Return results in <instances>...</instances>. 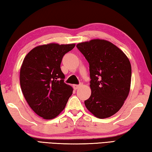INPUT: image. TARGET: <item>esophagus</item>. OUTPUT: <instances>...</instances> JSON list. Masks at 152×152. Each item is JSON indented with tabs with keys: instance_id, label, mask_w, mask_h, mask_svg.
I'll return each instance as SVG.
<instances>
[{
	"instance_id": "obj_1",
	"label": "esophagus",
	"mask_w": 152,
	"mask_h": 152,
	"mask_svg": "<svg viewBox=\"0 0 152 152\" xmlns=\"http://www.w3.org/2000/svg\"><path fill=\"white\" fill-rule=\"evenodd\" d=\"M82 86V84H74L73 85V88L75 89V90H76V89H78V88H80V86Z\"/></svg>"
}]
</instances>
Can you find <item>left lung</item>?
<instances>
[{
	"label": "left lung",
	"instance_id": "left-lung-1",
	"mask_svg": "<svg viewBox=\"0 0 152 152\" xmlns=\"http://www.w3.org/2000/svg\"><path fill=\"white\" fill-rule=\"evenodd\" d=\"M77 48L89 63L91 95L84 104L99 119L111 117L124 104L130 91L132 66L123 51L109 41L92 39Z\"/></svg>",
	"mask_w": 152,
	"mask_h": 152
}]
</instances>
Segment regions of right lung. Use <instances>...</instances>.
I'll return each instance as SVG.
<instances>
[{"label":"right lung","instance_id":"add662e5","mask_svg":"<svg viewBox=\"0 0 152 152\" xmlns=\"http://www.w3.org/2000/svg\"><path fill=\"white\" fill-rule=\"evenodd\" d=\"M74 47L75 43L39 45L23 61L20 70L22 92L31 109L43 119H52L60 115L72 94V87L64 83L60 64L63 56Z\"/></svg>","mask_w":152,"mask_h":152}]
</instances>
